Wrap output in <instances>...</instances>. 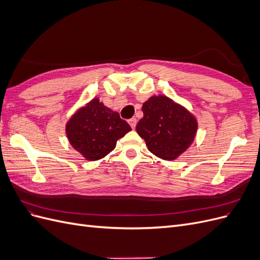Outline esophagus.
<instances>
[{"label": "esophagus", "mask_w": 260, "mask_h": 260, "mask_svg": "<svg viewBox=\"0 0 260 260\" xmlns=\"http://www.w3.org/2000/svg\"><path fill=\"white\" fill-rule=\"evenodd\" d=\"M129 124L131 125L132 129H135L136 125H137V119H136V118H131V119L129 120Z\"/></svg>", "instance_id": "obj_1"}]
</instances>
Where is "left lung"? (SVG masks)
Wrapping results in <instances>:
<instances>
[{"label":"left lung","mask_w":260,"mask_h":260,"mask_svg":"<svg viewBox=\"0 0 260 260\" xmlns=\"http://www.w3.org/2000/svg\"><path fill=\"white\" fill-rule=\"evenodd\" d=\"M142 112L137 132L155 156L175 160L193 144L199 123L184 106L166 95H153L143 103Z\"/></svg>","instance_id":"8db88e82"}]
</instances>
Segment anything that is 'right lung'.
<instances>
[{"mask_svg": "<svg viewBox=\"0 0 260 260\" xmlns=\"http://www.w3.org/2000/svg\"><path fill=\"white\" fill-rule=\"evenodd\" d=\"M130 130L119 114L105 106L99 98L78 108L65 127L70 145L89 161L104 158Z\"/></svg>", "mask_w": 260, "mask_h": 260, "instance_id": "add662e5", "label": "right lung"}]
</instances>
